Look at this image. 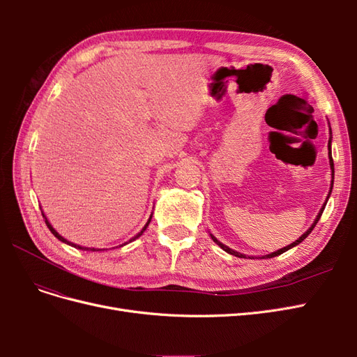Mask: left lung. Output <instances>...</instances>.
Returning a JSON list of instances; mask_svg holds the SVG:
<instances>
[{
    "label": "left lung",
    "mask_w": 357,
    "mask_h": 357,
    "mask_svg": "<svg viewBox=\"0 0 357 357\" xmlns=\"http://www.w3.org/2000/svg\"><path fill=\"white\" fill-rule=\"evenodd\" d=\"M331 139H332V138H329V143H328V149H329V159H331L329 162H331V168H332V176H333V159H332V155H331ZM331 190H332V186H331ZM325 207H326V204H325V205H323V208L320 210V213H319V215H317V218H316L314 223H312V225H311V228H310V229H308V231H307V232H305L304 235H301V236H299V240H296L295 243H291L290 245H286L284 248H280V250H277V252H274V253H271V255H268V256H264V257L266 259V257H274V256H278V255H282V253L287 252V250H289V248H291V247H295V245H298L299 243H302V241H304V240L307 238V236L310 235V232H311L312 229H314V226L317 225V222H319V219H320V215H321L323 210H325ZM211 238H213V241H214L215 244H218V245H220V247L223 248V250H225V252H228V253H231V255H235V256H238V257H245L244 255H241V253H238V252H234V250H232V248H229V247H226L225 244H222L220 241H218V238H215V236H213V235H211Z\"/></svg>",
    "instance_id": "1"
}]
</instances>
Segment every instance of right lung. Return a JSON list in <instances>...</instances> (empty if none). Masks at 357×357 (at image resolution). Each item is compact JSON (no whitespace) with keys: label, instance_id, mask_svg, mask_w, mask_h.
I'll return each mask as SVG.
<instances>
[{"label":"right lung","instance_id":"right-lung-1","mask_svg":"<svg viewBox=\"0 0 357 357\" xmlns=\"http://www.w3.org/2000/svg\"><path fill=\"white\" fill-rule=\"evenodd\" d=\"M41 214H43V213H41ZM43 218H45V222H46V225H47V228L50 229V232H52L53 235H55L58 240H61L62 243H67L68 245H73V247H77V248H82V250H91V252H95V248H88V247H80V245H75V244H73V243L67 241L66 238H62V236H61V235H59V234H58V232H56L55 229H53V228H52V225L49 223V220H47V218H46V215H45V214H43ZM150 219H152V218H150ZM150 219H149V222L146 223V226H144V228L142 229V232H139L138 235H135V236H134V238H132V240H129V241H134V240H137V238H138V236H139V235H142V234H143V232L146 231V228H147V226H149V223H150ZM122 245H123V244H122ZM122 245H121V247H122ZM96 252H98V250H96Z\"/></svg>","mask_w":357,"mask_h":357}]
</instances>
